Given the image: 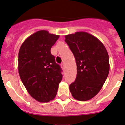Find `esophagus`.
Masks as SVG:
<instances>
[{
  "mask_svg": "<svg viewBox=\"0 0 125 125\" xmlns=\"http://www.w3.org/2000/svg\"><path fill=\"white\" fill-rule=\"evenodd\" d=\"M61 67H62V68H63V69H64V68H65V64H64L63 63L61 64Z\"/></svg>",
  "mask_w": 125,
  "mask_h": 125,
  "instance_id": "1",
  "label": "esophagus"
}]
</instances>
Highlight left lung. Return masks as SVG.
Masks as SVG:
<instances>
[{"label": "left lung", "mask_w": 125, "mask_h": 125, "mask_svg": "<svg viewBox=\"0 0 125 125\" xmlns=\"http://www.w3.org/2000/svg\"><path fill=\"white\" fill-rule=\"evenodd\" d=\"M65 37L75 57L77 71L70 91L77 100H89L100 91L108 75L106 49L100 40L87 32H77Z\"/></svg>", "instance_id": "obj_1"}]
</instances>
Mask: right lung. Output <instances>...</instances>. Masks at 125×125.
<instances>
[{"instance_id":"1","label":"right lung","mask_w":125,"mask_h":125,"mask_svg":"<svg viewBox=\"0 0 125 125\" xmlns=\"http://www.w3.org/2000/svg\"><path fill=\"white\" fill-rule=\"evenodd\" d=\"M58 38L47 30H39L29 36L19 50V75L29 94L38 102L53 100L62 79L61 68L50 52Z\"/></svg>"}]
</instances>
